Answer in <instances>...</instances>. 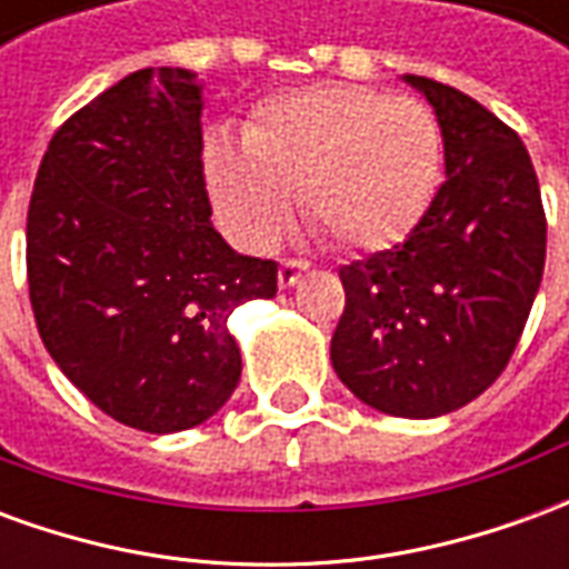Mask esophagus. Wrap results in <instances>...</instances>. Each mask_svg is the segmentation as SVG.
Here are the masks:
<instances>
[{
  "mask_svg": "<svg viewBox=\"0 0 569 569\" xmlns=\"http://www.w3.org/2000/svg\"><path fill=\"white\" fill-rule=\"evenodd\" d=\"M305 271H308V264H301V261H292V259L280 261V271H277L280 289H292V286L305 277Z\"/></svg>",
  "mask_w": 569,
  "mask_h": 569,
  "instance_id": "obj_1",
  "label": "esophagus"
}]
</instances>
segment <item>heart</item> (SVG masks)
<instances>
[{
    "instance_id": "b5f03b06",
    "label": "heart",
    "mask_w": 569,
    "mask_h": 569,
    "mask_svg": "<svg viewBox=\"0 0 569 569\" xmlns=\"http://www.w3.org/2000/svg\"><path fill=\"white\" fill-rule=\"evenodd\" d=\"M212 207L240 247L271 249L292 222L347 252L393 247L436 191L441 133L427 106L359 84H320L259 106L243 151L210 142L203 154Z\"/></svg>"
}]
</instances>
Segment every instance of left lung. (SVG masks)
I'll use <instances>...</instances> for the list:
<instances>
[{
	"label": "left lung",
	"instance_id": "8db88e82",
	"mask_svg": "<svg viewBox=\"0 0 569 569\" xmlns=\"http://www.w3.org/2000/svg\"><path fill=\"white\" fill-rule=\"evenodd\" d=\"M445 142V182L411 234L345 264L332 366L350 393L393 418H441L500 378L546 264V212L512 128L423 76Z\"/></svg>",
	"mask_w": 569,
	"mask_h": 569
}]
</instances>
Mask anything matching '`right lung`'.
Returning <instances> with one entry per match:
<instances>
[{
    "label": "right lung",
    "instance_id": "obj_1",
    "mask_svg": "<svg viewBox=\"0 0 569 569\" xmlns=\"http://www.w3.org/2000/svg\"><path fill=\"white\" fill-rule=\"evenodd\" d=\"M203 84L130 72L48 146L27 212V277L48 353L93 406L142 432L212 418L240 381L231 313L277 296V264L212 228Z\"/></svg>",
    "mask_w": 569,
    "mask_h": 569
}]
</instances>
